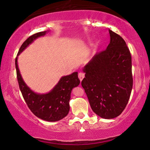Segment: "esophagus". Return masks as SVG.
<instances>
[{"mask_svg":"<svg viewBox=\"0 0 150 150\" xmlns=\"http://www.w3.org/2000/svg\"><path fill=\"white\" fill-rule=\"evenodd\" d=\"M78 77H79V80L81 81L83 79H84L85 74L83 72H80V73H79Z\"/></svg>","mask_w":150,"mask_h":150,"instance_id":"34e87169","label":"esophagus"}]
</instances>
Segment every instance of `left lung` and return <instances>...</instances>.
<instances>
[{"label": "left lung", "mask_w": 150, "mask_h": 150, "mask_svg": "<svg viewBox=\"0 0 150 150\" xmlns=\"http://www.w3.org/2000/svg\"><path fill=\"white\" fill-rule=\"evenodd\" d=\"M107 48L84 67L81 85L94 112L100 117H117L126 108L133 85L132 57L124 39L109 30Z\"/></svg>", "instance_id": "left-lung-1"}]
</instances>
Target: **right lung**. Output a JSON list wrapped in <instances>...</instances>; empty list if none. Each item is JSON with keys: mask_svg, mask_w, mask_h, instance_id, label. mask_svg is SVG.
<instances>
[{"mask_svg": "<svg viewBox=\"0 0 150 150\" xmlns=\"http://www.w3.org/2000/svg\"><path fill=\"white\" fill-rule=\"evenodd\" d=\"M47 31L40 32L30 36L20 47L15 59L17 79L20 91L28 106L33 114L44 120L55 122L62 120L68 115L69 111L71 93L74 87L79 85L78 73L64 76L60 79L54 88L46 94H37L28 87L18 66V56L38 38L43 36Z\"/></svg>", "mask_w": 150, "mask_h": 150, "instance_id": "obj_1", "label": "right lung"}]
</instances>
